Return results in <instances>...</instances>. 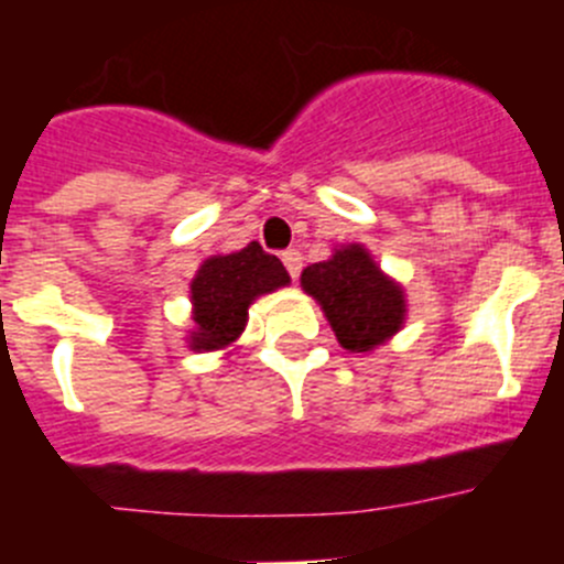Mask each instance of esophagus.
<instances>
[{
  "label": "esophagus",
  "instance_id": "obj_1",
  "mask_svg": "<svg viewBox=\"0 0 564 564\" xmlns=\"http://www.w3.org/2000/svg\"><path fill=\"white\" fill-rule=\"evenodd\" d=\"M282 262H285L291 279H299V273H302V253H299L296 248H288V251L282 253Z\"/></svg>",
  "mask_w": 564,
  "mask_h": 564
}]
</instances>
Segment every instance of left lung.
<instances>
[{
	"mask_svg": "<svg viewBox=\"0 0 564 564\" xmlns=\"http://www.w3.org/2000/svg\"><path fill=\"white\" fill-rule=\"evenodd\" d=\"M302 288L318 299L338 344L367 352L398 333L403 322V293L383 276L361 246L338 248L327 262L302 271Z\"/></svg>",
	"mask_w": 564,
	"mask_h": 564,
	"instance_id": "1",
	"label": "left lung"
}]
</instances>
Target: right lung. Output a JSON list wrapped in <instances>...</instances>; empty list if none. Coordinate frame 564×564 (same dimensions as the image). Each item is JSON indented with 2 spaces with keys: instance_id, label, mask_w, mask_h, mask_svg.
<instances>
[{
  "instance_id": "right-lung-1",
  "label": "right lung",
  "mask_w": 564,
  "mask_h": 564,
  "mask_svg": "<svg viewBox=\"0 0 564 564\" xmlns=\"http://www.w3.org/2000/svg\"><path fill=\"white\" fill-rule=\"evenodd\" d=\"M285 265L259 242L242 251L206 259L192 282L194 333L192 350H220L246 330L248 305L259 293L288 285Z\"/></svg>"
}]
</instances>
